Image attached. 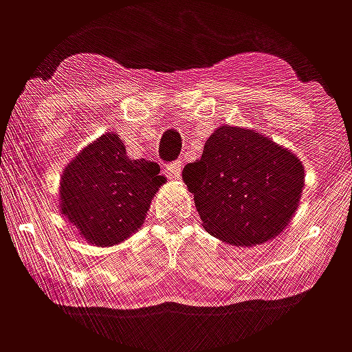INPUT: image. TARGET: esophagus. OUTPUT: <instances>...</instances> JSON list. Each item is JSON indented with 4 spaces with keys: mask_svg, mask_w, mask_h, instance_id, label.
<instances>
[{
    "mask_svg": "<svg viewBox=\"0 0 352 352\" xmlns=\"http://www.w3.org/2000/svg\"><path fill=\"white\" fill-rule=\"evenodd\" d=\"M180 172H182V162H174V164H168L166 166V174L172 180H178Z\"/></svg>",
    "mask_w": 352,
    "mask_h": 352,
    "instance_id": "34e87169",
    "label": "esophagus"
}]
</instances>
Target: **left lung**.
<instances>
[{
  "label": "left lung",
  "mask_w": 352,
  "mask_h": 352,
  "mask_svg": "<svg viewBox=\"0 0 352 352\" xmlns=\"http://www.w3.org/2000/svg\"><path fill=\"white\" fill-rule=\"evenodd\" d=\"M182 178L206 232L230 245L252 248L289 226L303 196L305 168L270 136L221 124Z\"/></svg>",
  "instance_id": "8db88e82"
}]
</instances>
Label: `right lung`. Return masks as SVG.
Listing matches in <instances>:
<instances>
[{"label": "right lung", "mask_w": 352, "mask_h": 352, "mask_svg": "<svg viewBox=\"0 0 352 352\" xmlns=\"http://www.w3.org/2000/svg\"><path fill=\"white\" fill-rule=\"evenodd\" d=\"M166 178L146 158H131L116 132H104L65 166L59 210L87 243L116 245L146 220Z\"/></svg>", "instance_id": "1"}]
</instances>
